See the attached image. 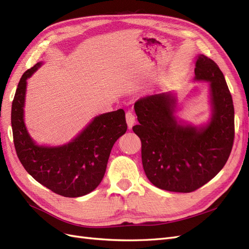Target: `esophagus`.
<instances>
[{
    "instance_id": "obj_1",
    "label": "esophagus",
    "mask_w": 249,
    "mask_h": 249,
    "mask_svg": "<svg viewBox=\"0 0 249 249\" xmlns=\"http://www.w3.org/2000/svg\"><path fill=\"white\" fill-rule=\"evenodd\" d=\"M125 119H126V124H127V126H129V129H132V126L135 124V115H134V113L131 112V111L126 112Z\"/></svg>"
}]
</instances>
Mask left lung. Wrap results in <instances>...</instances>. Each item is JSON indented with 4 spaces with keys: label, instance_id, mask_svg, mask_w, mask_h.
<instances>
[{
    "label": "left lung",
    "instance_id": "obj_1",
    "mask_svg": "<svg viewBox=\"0 0 249 249\" xmlns=\"http://www.w3.org/2000/svg\"><path fill=\"white\" fill-rule=\"evenodd\" d=\"M195 82H208L211 115L199 124L178 115L172 91L142 97L135 103L141 139L142 165L149 182L160 189L188 193L207 184L227 163L232 147L233 105L224 76L205 55L195 61Z\"/></svg>",
    "mask_w": 249,
    "mask_h": 249
}]
</instances>
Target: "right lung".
Returning a JSON list of instances; mask_svg holds the SVG:
<instances>
[{
    "label": "right lung",
    "mask_w": 249,
    "mask_h": 249,
    "mask_svg": "<svg viewBox=\"0 0 249 249\" xmlns=\"http://www.w3.org/2000/svg\"><path fill=\"white\" fill-rule=\"evenodd\" d=\"M43 65L37 62L18 85L12 102L11 125L14 146L27 172L37 182L65 197H80L100 185L111 149L126 132L123 109L94 116L70 142L61 145L38 144L25 124L27 80Z\"/></svg>",
    "instance_id": "1"
}]
</instances>
